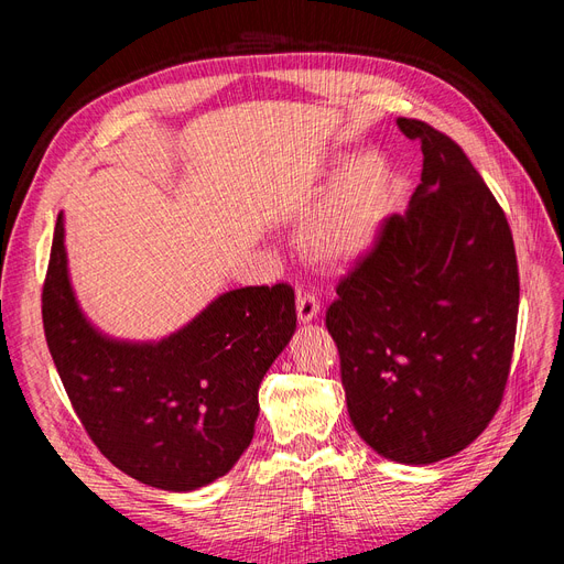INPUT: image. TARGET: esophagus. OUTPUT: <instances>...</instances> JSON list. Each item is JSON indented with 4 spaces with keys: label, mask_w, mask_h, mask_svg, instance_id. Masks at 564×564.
Instances as JSON below:
<instances>
[{
    "label": "esophagus",
    "mask_w": 564,
    "mask_h": 564,
    "mask_svg": "<svg viewBox=\"0 0 564 564\" xmlns=\"http://www.w3.org/2000/svg\"><path fill=\"white\" fill-rule=\"evenodd\" d=\"M296 313L301 322H311L319 313V299L308 289H299L296 292Z\"/></svg>",
    "instance_id": "esophagus-1"
}]
</instances>
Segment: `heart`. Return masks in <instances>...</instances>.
Returning a JSON list of instances; mask_svg holds the SVG:
<instances>
[{
  "label": "heart",
  "mask_w": 564,
  "mask_h": 564,
  "mask_svg": "<svg viewBox=\"0 0 564 564\" xmlns=\"http://www.w3.org/2000/svg\"><path fill=\"white\" fill-rule=\"evenodd\" d=\"M388 183V169L377 152L352 158L336 178L329 199L305 232L319 259L338 261L360 251L377 228V216Z\"/></svg>",
  "instance_id": "heart-1"
}]
</instances>
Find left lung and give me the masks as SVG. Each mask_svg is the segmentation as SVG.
<instances>
[{"mask_svg":"<svg viewBox=\"0 0 564 564\" xmlns=\"http://www.w3.org/2000/svg\"><path fill=\"white\" fill-rule=\"evenodd\" d=\"M398 127L421 143V183L338 280L327 329L355 431L421 466L466 449L499 412L520 275L506 214L466 152L421 119Z\"/></svg>","mask_w":564,"mask_h":564,"instance_id":"8db88e82","label":"left lung"}]
</instances>
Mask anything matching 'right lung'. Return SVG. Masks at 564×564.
Masks as SVG:
<instances>
[{
	"instance_id": "right-lung-1",
	"label": "right lung",
	"mask_w": 564,
	"mask_h": 564,
	"mask_svg": "<svg viewBox=\"0 0 564 564\" xmlns=\"http://www.w3.org/2000/svg\"><path fill=\"white\" fill-rule=\"evenodd\" d=\"M44 336L77 419L112 466L191 491L226 475L253 437L259 386L296 329L294 289L218 296L160 344L100 336L75 301L58 214L42 289Z\"/></svg>"
}]
</instances>
